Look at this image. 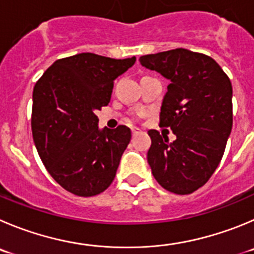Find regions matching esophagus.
<instances>
[{
    "label": "esophagus",
    "mask_w": 254,
    "mask_h": 254,
    "mask_svg": "<svg viewBox=\"0 0 254 254\" xmlns=\"http://www.w3.org/2000/svg\"><path fill=\"white\" fill-rule=\"evenodd\" d=\"M131 132H132V136H138L141 131H140V129H138V127H132Z\"/></svg>",
    "instance_id": "1"
}]
</instances>
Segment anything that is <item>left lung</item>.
<instances>
[{
    "label": "left lung",
    "instance_id": "1",
    "mask_svg": "<svg viewBox=\"0 0 254 254\" xmlns=\"http://www.w3.org/2000/svg\"><path fill=\"white\" fill-rule=\"evenodd\" d=\"M141 65L168 79L160 125L177 139L149 130L148 163L154 178L175 194H190L204 186L224 154L233 125L232 84L209 56L187 49L139 59Z\"/></svg>",
    "mask_w": 254,
    "mask_h": 254
}]
</instances>
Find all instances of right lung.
I'll list each match as a JSON object with an SVG mask.
<instances>
[{
  "instance_id": "1",
  "label": "right lung",
  "mask_w": 254,
  "mask_h": 254,
  "mask_svg": "<svg viewBox=\"0 0 254 254\" xmlns=\"http://www.w3.org/2000/svg\"><path fill=\"white\" fill-rule=\"evenodd\" d=\"M135 61L82 52L56 60L35 85L31 127L37 153L75 195H98L115 178L131 131L125 125L100 130L95 113L108 105L114 80Z\"/></svg>"
}]
</instances>
